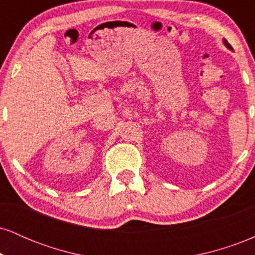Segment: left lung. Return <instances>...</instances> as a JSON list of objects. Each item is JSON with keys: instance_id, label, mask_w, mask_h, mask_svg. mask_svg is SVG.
Returning <instances> with one entry per match:
<instances>
[{"instance_id": "1", "label": "left lung", "mask_w": 255, "mask_h": 255, "mask_svg": "<svg viewBox=\"0 0 255 255\" xmlns=\"http://www.w3.org/2000/svg\"><path fill=\"white\" fill-rule=\"evenodd\" d=\"M223 43H224V45H225V46H227V48H228V49H230V50H231V49H233V48H231V45H230V44L227 42V39H224V40H223Z\"/></svg>"}]
</instances>
